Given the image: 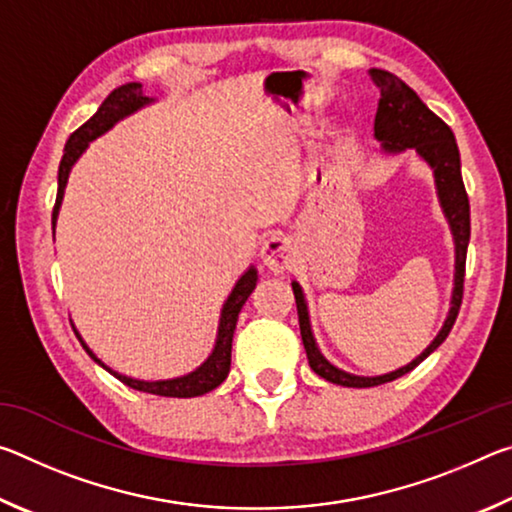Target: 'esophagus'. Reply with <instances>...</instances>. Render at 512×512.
Here are the masks:
<instances>
[{
  "label": "esophagus",
  "mask_w": 512,
  "mask_h": 512,
  "mask_svg": "<svg viewBox=\"0 0 512 512\" xmlns=\"http://www.w3.org/2000/svg\"><path fill=\"white\" fill-rule=\"evenodd\" d=\"M259 257H262V262L268 271L273 273L287 271V268L293 264V259H296V246H293V241L289 237L275 232V235L268 237L262 244Z\"/></svg>",
  "instance_id": "34e87169"
}]
</instances>
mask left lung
<instances>
[{
    "label": "left lung",
    "instance_id": "8db88e82",
    "mask_svg": "<svg viewBox=\"0 0 512 512\" xmlns=\"http://www.w3.org/2000/svg\"><path fill=\"white\" fill-rule=\"evenodd\" d=\"M370 76L379 88V106L375 115V140L381 144V153L384 155H400L404 151L413 149V153L427 164L433 171V183H436L438 203L443 207V214L449 223L454 237V289H452V302H449V314L445 318L443 327L436 334L427 348H424L418 357L411 363L397 368L386 375L363 377L352 375L336 368L329 363L323 352L318 350V343L311 332V320L305 293H302L300 284L293 280V296H296L298 305V320H300V334L302 343H305V352L309 359L311 370L318 377H323L332 384L348 386V388H370L386 384L397 377L411 372L418 363H422L429 354L438 348L440 343L447 339L452 332L454 320L458 316L463 300V282H465V257H467V244H470V201H467L463 176H461V153L454 140L452 128H449L443 119L424 106L422 99L415 94L409 85L395 74L386 72V69H370Z\"/></svg>",
    "mask_w": 512,
    "mask_h": 512
}]
</instances>
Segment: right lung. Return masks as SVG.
I'll return each mask as SVG.
<instances>
[{"mask_svg": "<svg viewBox=\"0 0 512 512\" xmlns=\"http://www.w3.org/2000/svg\"><path fill=\"white\" fill-rule=\"evenodd\" d=\"M153 101H155L153 97H144L142 83L119 85V88H115L108 94L106 101H103L99 106V110L94 112V115L88 121H85L79 131H74L72 135H69V140L65 144L63 160H60V167H58V194H56L54 214H51L54 235H56V221H58L60 205H63V196H65L69 173H72V167L76 164V160H79L81 155L85 153V149H88L90 142L97 140V137H101L103 133H108L110 128L117 124V121L135 115L137 110H142L144 106H149V103H153ZM255 287H257V268L248 266L244 275H241L237 280L235 287H232L228 300L223 302L221 316H219V329H216V341H214V348L210 352V357H207L196 370L187 372V375H180V377H171V379L146 381V379H135V377L121 375V372L106 366V363H103L97 357V354H94L88 348V343L83 341L79 329H76L74 325L72 327L76 332V339L81 341L85 352H88L90 357L97 361L103 370H108L112 377L124 381L126 386L135 388V391L153 393V395H162V397H198V395H205V393L214 391V388L223 384V379L228 377L230 354H232V336H235L239 311H241V307L246 305V300H248L250 293H253Z\"/></svg>", "mask_w": 512, "mask_h": 512, "instance_id": "1", "label": "right lung"}]
</instances>
